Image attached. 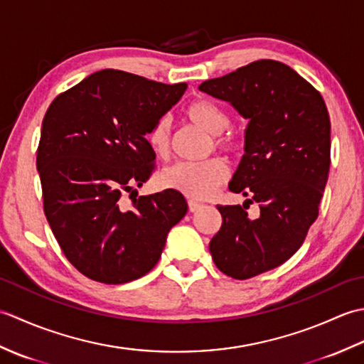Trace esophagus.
<instances>
[{
  "instance_id": "obj_1",
  "label": "esophagus",
  "mask_w": 364,
  "mask_h": 364,
  "mask_svg": "<svg viewBox=\"0 0 364 364\" xmlns=\"http://www.w3.org/2000/svg\"><path fill=\"white\" fill-rule=\"evenodd\" d=\"M188 205H189V211L191 213H197L200 208H202L203 205L202 203H198V202H196V200H189L188 202Z\"/></svg>"
}]
</instances>
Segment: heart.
Masks as SVG:
<instances>
[{
  "label": "heart",
  "mask_w": 364,
  "mask_h": 364,
  "mask_svg": "<svg viewBox=\"0 0 364 364\" xmlns=\"http://www.w3.org/2000/svg\"><path fill=\"white\" fill-rule=\"evenodd\" d=\"M191 122L208 133L218 136V145L228 149L233 145V137L222 133L230 127V115L213 100L200 98L186 107ZM151 151L158 158H166L170 151V119L161 117L146 134ZM230 170L222 159H208L203 162H176L161 173L162 186L173 189L189 198L205 200L215 194L228 180Z\"/></svg>",
  "instance_id": "obj_1"
}]
</instances>
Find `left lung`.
Listing matches in <instances>:
<instances>
[{"label": "left lung", "mask_w": 364, "mask_h": 364, "mask_svg": "<svg viewBox=\"0 0 364 364\" xmlns=\"http://www.w3.org/2000/svg\"><path fill=\"white\" fill-rule=\"evenodd\" d=\"M198 89L228 102L249 120L244 154L228 189L244 205L218 206L211 242L215 266L236 280L278 267L304 244L319 214L330 170V117L310 82L278 60L261 59ZM260 205L250 220L247 203Z\"/></svg>", "instance_id": "left-lung-1"}]
</instances>
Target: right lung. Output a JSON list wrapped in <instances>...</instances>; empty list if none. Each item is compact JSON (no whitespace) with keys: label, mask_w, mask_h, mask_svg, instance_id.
I'll return each mask as SVG.
<instances>
[{"label":"right lung","mask_w":364,"mask_h":364,"mask_svg":"<svg viewBox=\"0 0 364 364\" xmlns=\"http://www.w3.org/2000/svg\"><path fill=\"white\" fill-rule=\"evenodd\" d=\"M186 89L106 68L45 114L37 149L45 215L67 259L92 280L120 284L150 272L188 213L173 189L123 198L149 180L156 154L145 136Z\"/></svg>","instance_id":"add662e5"}]
</instances>
